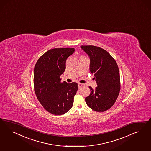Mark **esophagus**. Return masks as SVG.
Returning a JSON list of instances; mask_svg holds the SVG:
<instances>
[{
  "label": "esophagus",
  "instance_id": "esophagus-1",
  "mask_svg": "<svg viewBox=\"0 0 151 151\" xmlns=\"http://www.w3.org/2000/svg\"><path fill=\"white\" fill-rule=\"evenodd\" d=\"M84 86H85V85L83 84V83H78V87L79 88H81V87Z\"/></svg>",
  "mask_w": 151,
  "mask_h": 151
}]
</instances>
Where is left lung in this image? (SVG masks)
Listing matches in <instances>:
<instances>
[{"mask_svg": "<svg viewBox=\"0 0 151 151\" xmlns=\"http://www.w3.org/2000/svg\"><path fill=\"white\" fill-rule=\"evenodd\" d=\"M81 48L90 59V70L94 75L97 86H89L90 95L85 98L87 106L96 112H104L114 105L120 91L119 67L115 60L105 50L93 45Z\"/></svg>", "mask_w": 151, "mask_h": 151, "instance_id": "8db88e82", "label": "left lung"}]
</instances>
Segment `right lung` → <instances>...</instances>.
Returning <instances> with one entry per match:
<instances>
[{"label":"right lung","mask_w":151,"mask_h":151,"mask_svg":"<svg viewBox=\"0 0 151 151\" xmlns=\"http://www.w3.org/2000/svg\"><path fill=\"white\" fill-rule=\"evenodd\" d=\"M74 48H55L46 51L37 61L34 71V91L41 105L51 114H65L73 107L78 83L61 82L60 76L66 61Z\"/></svg>","instance_id":"right-lung-1"}]
</instances>
